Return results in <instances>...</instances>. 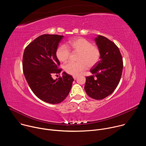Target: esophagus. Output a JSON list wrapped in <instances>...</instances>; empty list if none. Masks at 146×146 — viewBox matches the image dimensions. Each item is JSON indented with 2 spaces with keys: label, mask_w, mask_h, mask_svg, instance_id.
I'll use <instances>...</instances> for the list:
<instances>
[{
  "label": "esophagus",
  "mask_w": 146,
  "mask_h": 146,
  "mask_svg": "<svg viewBox=\"0 0 146 146\" xmlns=\"http://www.w3.org/2000/svg\"><path fill=\"white\" fill-rule=\"evenodd\" d=\"M73 78H74V80H76V79L78 78V76H73Z\"/></svg>",
  "instance_id": "obj_1"
}]
</instances>
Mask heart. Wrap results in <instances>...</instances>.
<instances>
[{"mask_svg":"<svg viewBox=\"0 0 146 146\" xmlns=\"http://www.w3.org/2000/svg\"><path fill=\"white\" fill-rule=\"evenodd\" d=\"M78 52V62H68L64 65L65 71L72 75H78L88 67L94 66L100 57V51L90 41L84 38L78 37L69 40L66 46L60 45L56 50V56L60 62H65L70 56V51Z\"/></svg>","mask_w":146,"mask_h":146,"instance_id":"b5f03b06","label":"heart"}]
</instances>
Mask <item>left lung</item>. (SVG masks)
I'll list each match as a JSON object with an SVG mask.
<instances>
[{"label":"left lung","mask_w":146,"mask_h":146,"mask_svg":"<svg viewBox=\"0 0 146 146\" xmlns=\"http://www.w3.org/2000/svg\"><path fill=\"white\" fill-rule=\"evenodd\" d=\"M95 41L100 51V60L90 70L94 75L86 77L84 89L91 98L101 100L111 94L118 85L123 61L119 48L113 41L100 35Z\"/></svg>","instance_id":"left-lung-1"}]
</instances>
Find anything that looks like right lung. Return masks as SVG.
Here are the masks:
<instances>
[{
	"mask_svg": "<svg viewBox=\"0 0 146 146\" xmlns=\"http://www.w3.org/2000/svg\"><path fill=\"white\" fill-rule=\"evenodd\" d=\"M64 36L43 35L31 42L25 49L23 66L28 84L40 99L51 104L63 101L71 90L74 79L63 72L62 77L54 80V74L62 71L56 50Z\"/></svg>",
	"mask_w": 146,
	"mask_h": 146,
	"instance_id": "1",
	"label": "right lung"
}]
</instances>
